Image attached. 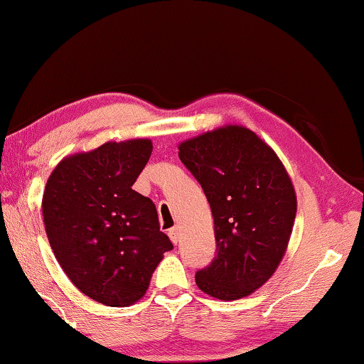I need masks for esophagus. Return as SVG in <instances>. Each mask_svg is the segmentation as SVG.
<instances>
[{
  "mask_svg": "<svg viewBox=\"0 0 364 364\" xmlns=\"http://www.w3.org/2000/svg\"><path fill=\"white\" fill-rule=\"evenodd\" d=\"M169 238L173 245L178 243V240H181V231H178V228L176 226V228H171L169 230Z\"/></svg>",
  "mask_w": 364,
  "mask_h": 364,
  "instance_id": "obj_1",
  "label": "esophagus"
}]
</instances>
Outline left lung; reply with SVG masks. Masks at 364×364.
Segmentation results:
<instances>
[{
	"label": "left lung",
	"mask_w": 364,
	"mask_h": 364,
	"mask_svg": "<svg viewBox=\"0 0 364 364\" xmlns=\"http://www.w3.org/2000/svg\"><path fill=\"white\" fill-rule=\"evenodd\" d=\"M178 157L207 195L217 240V256L195 282L225 302L250 296L276 272L292 235L297 197L286 167L240 124L182 141Z\"/></svg>",
	"instance_id": "8db88e82"
}]
</instances>
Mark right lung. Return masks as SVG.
I'll return each mask as SVG.
<instances>
[{"instance_id": "right-lung-1", "label": "right lung", "mask_w": 364, "mask_h": 364, "mask_svg": "<svg viewBox=\"0 0 364 364\" xmlns=\"http://www.w3.org/2000/svg\"><path fill=\"white\" fill-rule=\"evenodd\" d=\"M152 152L146 138L67 156L47 178L42 217L52 251L78 291L109 307L144 297L172 250L151 198L133 191Z\"/></svg>"}]
</instances>
